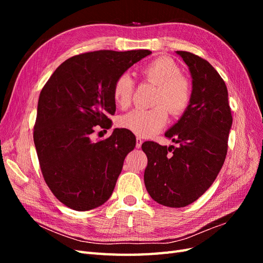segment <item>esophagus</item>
Wrapping results in <instances>:
<instances>
[{
    "label": "esophagus",
    "instance_id": "1",
    "mask_svg": "<svg viewBox=\"0 0 263 263\" xmlns=\"http://www.w3.org/2000/svg\"><path fill=\"white\" fill-rule=\"evenodd\" d=\"M141 144H142V139L140 137H137L136 138V148H140Z\"/></svg>",
    "mask_w": 263,
    "mask_h": 263
}]
</instances>
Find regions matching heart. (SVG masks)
<instances>
[{
    "instance_id": "heart-1",
    "label": "heart",
    "mask_w": 263,
    "mask_h": 263,
    "mask_svg": "<svg viewBox=\"0 0 263 263\" xmlns=\"http://www.w3.org/2000/svg\"><path fill=\"white\" fill-rule=\"evenodd\" d=\"M147 81L157 85L151 109H134L119 119L123 128L140 137H151L160 132L168 122L169 110L172 115H180L187 108L192 91L187 79L181 74L180 67L172 59L160 57L149 62L141 69ZM134 81L128 73L119 76L113 86L116 104L126 108L130 105Z\"/></svg>"
}]
</instances>
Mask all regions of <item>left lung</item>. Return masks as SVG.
Instances as JSON below:
<instances>
[{
	"instance_id": "obj_1",
	"label": "left lung",
	"mask_w": 263,
	"mask_h": 263,
	"mask_svg": "<svg viewBox=\"0 0 263 263\" xmlns=\"http://www.w3.org/2000/svg\"><path fill=\"white\" fill-rule=\"evenodd\" d=\"M192 77V97L179 121L165 132L179 147L142 144L148 158L144 180L149 195L168 208H184L213 184L224 164L233 117L224 80L209 61L177 51Z\"/></svg>"
}]
</instances>
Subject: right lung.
<instances>
[{
    "label": "right lung",
    "instance_id": "1",
    "mask_svg": "<svg viewBox=\"0 0 263 263\" xmlns=\"http://www.w3.org/2000/svg\"><path fill=\"white\" fill-rule=\"evenodd\" d=\"M150 50H99L71 57L55 69L39 95L34 142L44 179L53 195L74 211H89L112 195L125 157L136 146L132 132L109 128L116 110V79Z\"/></svg>",
    "mask_w": 263,
    "mask_h": 263
}]
</instances>
